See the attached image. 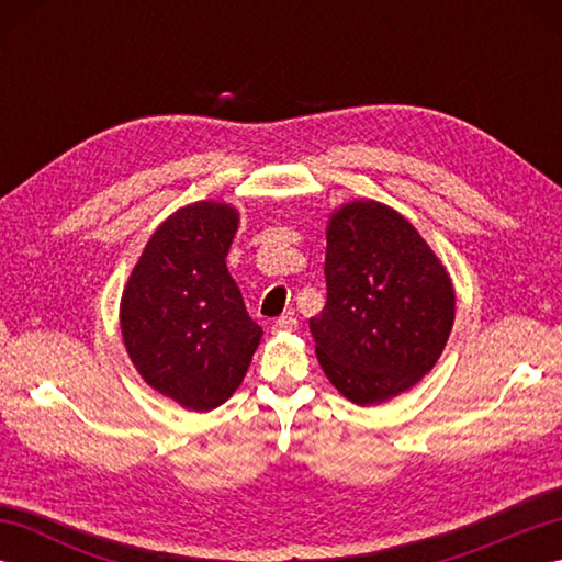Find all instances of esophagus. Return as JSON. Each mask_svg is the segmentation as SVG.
I'll use <instances>...</instances> for the list:
<instances>
[{
	"mask_svg": "<svg viewBox=\"0 0 562 562\" xmlns=\"http://www.w3.org/2000/svg\"><path fill=\"white\" fill-rule=\"evenodd\" d=\"M296 328H300V321H296L294 316H280L272 324V333H292Z\"/></svg>",
	"mask_w": 562,
	"mask_h": 562,
	"instance_id": "obj_1",
	"label": "esophagus"
}]
</instances>
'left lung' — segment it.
I'll list each match as a JSON object with an SVG mask.
<instances>
[{"mask_svg": "<svg viewBox=\"0 0 562 562\" xmlns=\"http://www.w3.org/2000/svg\"><path fill=\"white\" fill-rule=\"evenodd\" d=\"M324 312L308 321L318 364L355 405L413 389L447 348L457 294L447 268L401 212L350 200L326 226Z\"/></svg>", "mask_w": 562, "mask_h": 562, "instance_id": "1", "label": "left lung"}]
</instances>
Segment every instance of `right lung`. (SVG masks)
Instances as JSON below:
<instances>
[{"mask_svg":"<svg viewBox=\"0 0 562 562\" xmlns=\"http://www.w3.org/2000/svg\"><path fill=\"white\" fill-rule=\"evenodd\" d=\"M241 214L200 200L169 214L121 296V330L137 374L186 411L207 413L241 386L262 338L226 268Z\"/></svg>","mask_w":562,"mask_h":562,"instance_id":"add662e5","label":"right lung"}]
</instances>
